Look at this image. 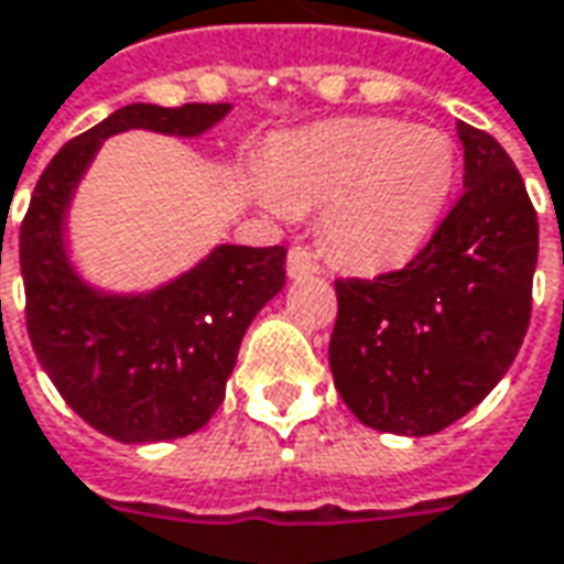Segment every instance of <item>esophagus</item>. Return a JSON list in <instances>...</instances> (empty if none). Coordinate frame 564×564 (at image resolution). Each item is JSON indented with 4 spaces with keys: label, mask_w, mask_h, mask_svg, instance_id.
Here are the masks:
<instances>
[{
    "label": "esophagus",
    "mask_w": 564,
    "mask_h": 564,
    "mask_svg": "<svg viewBox=\"0 0 564 564\" xmlns=\"http://www.w3.org/2000/svg\"><path fill=\"white\" fill-rule=\"evenodd\" d=\"M318 273V261H315V254L310 249H303V246H294L289 251V275L291 279H303V275H313Z\"/></svg>",
    "instance_id": "1"
}]
</instances>
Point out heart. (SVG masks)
Returning <instances> with one entry per match:
<instances>
[{"instance_id": "b5f03b06", "label": "heart", "mask_w": 564, "mask_h": 564, "mask_svg": "<svg viewBox=\"0 0 564 564\" xmlns=\"http://www.w3.org/2000/svg\"><path fill=\"white\" fill-rule=\"evenodd\" d=\"M458 151L437 127L337 118L282 135L254 182L261 206L294 218L322 210V237L343 267L377 273L410 261L441 225Z\"/></svg>"}]
</instances>
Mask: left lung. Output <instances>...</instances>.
I'll return each mask as SVG.
<instances>
[{
  "label": "left lung",
  "instance_id": "obj_1",
  "mask_svg": "<svg viewBox=\"0 0 564 564\" xmlns=\"http://www.w3.org/2000/svg\"><path fill=\"white\" fill-rule=\"evenodd\" d=\"M465 194L403 270L337 279L330 373L367 429L425 437L501 382L531 318L538 215L492 135L455 123Z\"/></svg>",
  "mask_w": 564,
  "mask_h": 564
}]
</instances>
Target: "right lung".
Segmentation results:
<instances>
[{
  "mask_svg": "<svg viewBox=\"0 0 564 564\" xmlns=\"http://www.w3.org/2000/svg\"><path fill=\"white\" fill-rule=\"evenodd\" d=\"M227 111L230 102H133L111 111L54 154L20 225L26 330L39 365L63 401L111 441H175L209 422L251 318L285 285V249L225 242L158 289L115 294L84 282L69 261L72 197L109 135L194 139Z\"/></svg>",
  "mask_w": 564,
  "mask_h": 564,
  "instance_id": "add662e5",
  "label": "right lung"
}]
</instances>
